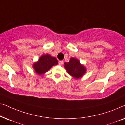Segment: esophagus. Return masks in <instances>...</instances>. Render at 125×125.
I'll return each mask as SVG.
<instances>
[{"label":"esophagus","mask_w":125,"mask_h":125,"mask_svg":"<svg viewBox=\"0 0 125 125\" xmlns=\"http://www.w3.org/2000/svg\"><path fill=\"white\" fill-rule=\"evenodd\" d=\"M63 62H64V61H63L62 60H60L59 61V64L60 65H62Z\"/></svg>","instance_id":"1"}]
</instances>
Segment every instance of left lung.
Returning a JSON list of instances; mask_svg holds the SVG:
<instances>
[{"label": "left lung", "mask_w": 125, "mask_h": 125, "mask_svg": "<svg viewBox=\"0 0 125 125\" xmlns=\"http://www.w3.org/2000/svg\"><path fill=\"white\" fill-rule=\"evenodd\" d=\"M64 67L69 74L76 79L81 78L86 71V68L76 58L71 57L69 62L64 63Z\"/></svg>", "instance_id": "1"}]
</instances>
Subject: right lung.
I'll use <instances>...</instances> for the list:
<instances>
[{
  "label": "right lung",
  "instance_id": "obj_1",
  "mask_svg": "<svg viewBox=\"0 0 125 125\" xmlns=\"http://www.w3.org/2000/svg\"><path fill=\"white\" fill-rule=\"evenodd\" d=\"M57 64L58 61L56 58L46 54L40 57L39 60L34 63L33 68L37 74L42 75L48 71L53 66L56 65Z\"/></svg>",
  "mask_w": 125,
  "mask_h": 125
}]
</instances>
